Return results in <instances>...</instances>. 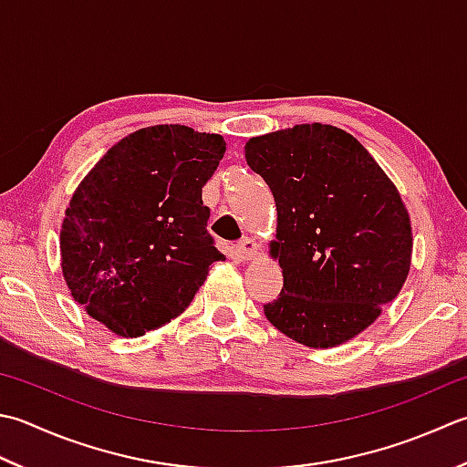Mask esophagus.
Instances as JSON below:
<instances>
[{"instance_id":"obj_1","label":"esophagus","mask_w":467,"mask_h":467,"mask_svg":"<svg viewBox=\"0 0 467 467\" xmlns=\"http://www.w3.org/2000/svg\"><path fill=\"white\" fill-rule=\"evenodd\" d=\"M257 253H259V244L254 243V239H251V236H244V239L236 243V254H239L243 261H251Z\"/></svg>"}]
</instances>
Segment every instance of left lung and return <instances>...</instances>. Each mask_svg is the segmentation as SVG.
I'll use <instances>...</instances> for the list:
<instances>
[{"instance_id":"8db88e82","label":"left lung","mask_w":467,"mask_h":467,"mask_svg":"<svg viewBox=\"0 0 467 467\" xmlns=\"http://www.w3.org/2000/svg\"><path fill=\"white\" fill-rule=\"evenodd\" d=\"M249 168L277 206L269 254L283 289L269 322L307 348H336L367 330L403 289L413 231L397 186L367 148L334 125L251 137Z\"/></svg>"}]
</instances>
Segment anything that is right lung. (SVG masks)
<instances>
[{"instance_id":"right-lung-1","label":"right lung","mask_w":467,"mask_h":467,"mask_svg":"<svg viewBox=\"0 0 467 467\" xmlns=\"http://www.w3.org/2000/svg\"><path fill=\"white\" fill-rule=\"evenodd\" d=\"M224 151L223 135L143 127L82 178L60 228V267L70 296L107 330L137 337L171 322L224 259L202 204Z\"/></svg>"}]
</instances>
